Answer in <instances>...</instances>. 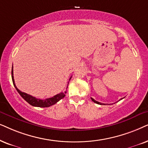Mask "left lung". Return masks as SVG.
Listing matches in <instances>:
<instances>
[{
    "label": "left lung",
    "mask_w": 148,
    "mask_h": 148,
    "mask_svg": "<svg viewBox=\"0 0 148 148\" xmlns=\"http://www.w3.org/2000/svg\"><path fill=\"white\" fill-rule=\"evenodd\" d=\"M90 99H91V100H92V101H93V102H95V103H97V104H99V105H103H103H105V104H104V103H100V102H99V101H95V100L94 99H92V98L91 97V98H90ZM123 99V98H121V99H120V100H121V99Z\"/></svg>",
    "instance_id": "8db88e82"
}]
</instances>
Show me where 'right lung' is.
I'll return each instance as SVG.
<instances>
[{"mask_svg": "<svg viewBox=\"0 0 148 148\" xmlns=\"http://www.w3.org/2000/svg\"><path fill=\"white\" fill-rule=\"evenodd\" d=\"M11 77H12V80H13V85L16 88V90H17V92H19V95L22 97L23 99H25L27 103L30 104L31 106H35V107H40V108H47L49 107V106H51L54 104H56L57 102H58L60 99H62V98H64L65 96H66V90L64 92H62L60 93H59L56 95L53 96V97H51V98H47V99H37V98L33 97V96L30 95L25 93V92H21V90H19L18 88H17L16 85L15 84V80H14V78H13V67H12V70H11ZM70 77V80L71 79ZM69 83V82H68ZM68 88V86L67 88Z\"/></svg>", "mask_w": 148, "mask_h": 148, "instance_id": "right-lung-1", "label": "right lung"}]
</instances>
